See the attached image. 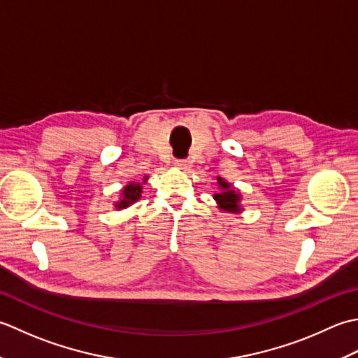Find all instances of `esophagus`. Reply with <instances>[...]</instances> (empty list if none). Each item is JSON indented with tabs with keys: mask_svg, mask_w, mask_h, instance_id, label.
Listing matches in <instances>:
<instances>
[{
	"mask_svg": "<svg viewBox=\"0 0 358 358\" xmlns=\"http://www.w3.org/2000/svg\"><path fill=\"white\" fill-rule=\"evenodd\" d=\"M174 165H176L179 170H188L189 166H192V164H189L188 160H176V162H174Z\"/></svg>",
	"mask_w": 358,
	"mask_h": 358,
	"instance_id": "obj_1",
	"label": "esophagus"
}]
</instances>
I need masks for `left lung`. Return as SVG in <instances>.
Returning <instances> with one entry per match:
<instances>
[{"label": "left lung", "instance_id": "obj_1", "mask_svg": "<svg viewBox=\"0 0 358 358\" xmlns=\"http://www.w3.org/2000/svg\"><path fill=\"white\" fill-rule=\"evenodd\" d=\"M217 187H220L221 192L215 193V201L217 203V208L225 211V213H241L243 211V203H241V199H243V194H241L239 189L233 187L230 182H227L222 178H217Z\"/></svg>", "mask_w": 358, "mask_h": 358}]
</instances>
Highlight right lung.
<instances>
[{
  "mask_svg": "<svg viewBox=\"0 0 358 358\" xmlns=\"http://www.w3.org/2000/svg\"><path fill=\"white\" fill-rule=\"evenodd\" d=\"M148 176H145L142 182H136V180H131L128 184L120 189V198L119 201L114 202V208L115 210H123V208H128L129 206H133L134 202H137L138 199L142 198V185L147 184Z\"/></svg>",
  "mask_w": 358,
  "mask_h": 358,
  "instance_id": "obj_1",
  "label": "right lung"
}]
</instances>
